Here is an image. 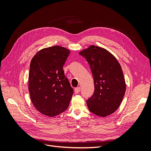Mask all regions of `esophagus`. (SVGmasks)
I'll use <instances>...</instances> for the list:
<instances>
[{
  "mask_svg": "<svg viewBox=\"0 0 151 151\" xmlns=\"http://www.w3.org/2000/svg\"><path fill=\"white\" fill-rule=\"evenodd\" d=\"M80 88L79 87H78V88H76L74 89V92L76 94H78L79 92H80Z\"/></svg>",
  "mask_w": 151,
  "mask_h": 151,
  "instance_id": "1",
  "label": "esophagus"
}]
</instances>
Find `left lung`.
I'll return each mask as SVG.
<instances>
[{
	"label": "left lung",
	"instance_id": "obj_1",
	"mask_svg": "<svg viewBox=\"0 0 151 151\" xmlns=\"http://www.w3.org/2000/svg\"><path fill=\"white\" fill-rule=\"evenodd\" d=\"M79 54L89 63L94 78V92L87 100L89 110L100 117L111 115L119 108L126 91L119 62L107 50L94 45Z\"/></svg>",
	"mask_w": 151,
	"mask_h": 151
}]
</instances>
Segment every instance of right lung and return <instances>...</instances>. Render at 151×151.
Here are the masks:
<instances>
[{"label": "right lung", "mask_w": 151, "mask_h": 151, "mask_svg": "<svg viewBox=\"0 0 151 151\" xmlns=\"http://www.w3.org/2000/svg\"><path fill=\"white\" fill-rule=\"evenodd\" d=\"M70 52L60 46L40 50L32 58L28 77L30 98L35 108L53 117L67 109L73 89L63 70Z\"/></svg>", "instance_id": "right-lung-1"}]
</instances>
